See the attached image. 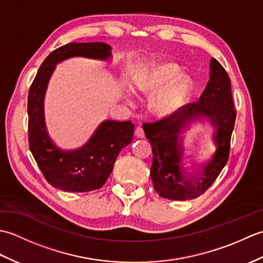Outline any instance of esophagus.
Here are the masks:
<instances>
[{
	"mask_svg": "<svg viewBox=\"0 0 263 263\" xmlns=\"http://www.w3.org/2000/svg\"><path fill=\"white\" fill-rule=\"evenodd\" d=\"M135 133H136V136H137L138 138H143V137H144L143 128H142L141 126H137V127H136V131H135Z\"/></svg>",
	"mask_w": 263,
	"mask_h": 263,
	"instance_id": "34e87169",
	"label": "esophagus"
}]
</instances>
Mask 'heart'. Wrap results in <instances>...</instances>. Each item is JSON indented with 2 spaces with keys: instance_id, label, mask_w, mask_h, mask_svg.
I'll list each match as a JSON object with an SVG mask.
<instances>
[{
  "instance_id": "1",
  "label": "heart",
  "mask_w": 263,
  "mask_h": 263,
  "mask_svg": "<svg viewBox=\"0 0 263 263\" xmlns=\"http://www.w3.org/2000/svg\"><path fill=\"white\" fill-rule=\"evenodd\" d=\"M180 68L170 61H156L144 66L135 76V86L144 95L157 96L154 107L159 113H170L185 102L192 89V81L183 74H177Z\"/></svg>"
}]
</instances>
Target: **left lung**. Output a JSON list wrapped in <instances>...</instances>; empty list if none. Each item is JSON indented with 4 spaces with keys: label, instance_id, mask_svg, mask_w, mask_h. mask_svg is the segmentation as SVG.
<instances>
[{
    "label": "left lung",
    "instance_id": "obj_1",
    "mask_svg": "<svg viewBox=\"0 0 263 263\" xmlns=\"http://www.w3.org/2000/svg\"><path fill=\"white\" fill-rule=\"evenodd\" d=\"M210 70V80L199 102L189 103L168 116L142 124L153 150L150 176L161 198L185 201L200 197L215 182L230 157L231 138L236 119L231 80L216 59H211ZM201 116L208 117L216 127L213 137L216 153L202 172L189 179L182 173L181 146L177 142V138L189 120Z\"/></svg>",
    "mask_w": 263,
    "mask_h": 263
}]
</instances>
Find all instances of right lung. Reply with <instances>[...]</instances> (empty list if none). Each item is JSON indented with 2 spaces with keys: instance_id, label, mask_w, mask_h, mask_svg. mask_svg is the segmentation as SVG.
Segmentation results:
<instances>
[{
  "instance_id": "right-lung-1",
  "label": "right lung",
  "mask_w": 263,
  "mask_h": 263,
  "mask_svg": "<svg viewBox=\"0 0 263 263\" xmlns=\"http://www.w3.org/2000/svg\"><path fill=\"white\" fill-rule=\"evenodd\" d=\"M108 60L105 43H69L44 60L28 92V142L44 177L52 186L66 192H89L102 187L113 171L121 150L132 141L131 121H105L82 148L64 152L49 138L44 120V97L55 65L74 58Z\"/></svg>"
}]
</instances>
